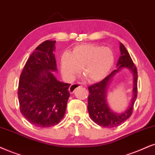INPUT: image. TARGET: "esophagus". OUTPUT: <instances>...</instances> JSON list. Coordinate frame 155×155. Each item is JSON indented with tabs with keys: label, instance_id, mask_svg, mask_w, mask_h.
<instances>
[{
	"label": "esophagus",
	"instance_id": "obj_1",
	"mask_svg": "<svg viewBox=\"0 0 155 155\" xmlns=\"http://www.w3.org/2000/svg\"><path fill=\"white\" fill-rule=\"evenodd\" d=\"M81 86H82V84L81 83L73 84H71V86H70L69 88H68V91H69V92L71 94H73L76 88L79 87H81Z\"/></svg>",
	"mask_w": 155,
	"mask_h": 155
}]
</instances>
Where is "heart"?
Wrapping results in <instances>:
<instances>
[{"label":"heart","instance_id":"heart-1","mask_svg":"<svg viewBox=\"0 0 155 155\" xmlns=\"http://www.w3.org/2000/svg\"><path fill=\"white\" fill-rule=\"evenodd\" d=\"M114 63L110 48L98 44H84L74 47L71 53L61 56V70L68 79H73L82 68L88 81H99L108 75Z\"/></svg>","mask_w":155,"mask_h":155}]
</instances>
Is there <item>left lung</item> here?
I'll list each match as a JSON object with an SVG mask.
<instances>
[{
	"instance_id": "left-lung-1",
	"label": "left lung",
	"mask_w": 155,
	"mask_h": 155,
	"mask_svg": "<svg viewBox=\"0 0 155 155\" xmlns=\"http://www.w3.org/2000/svg\"><path fill=\"white\" fill-rule=\"evenodd\" d=\"M121 56L117 62V69L104 78L102 81L89 86L88 97V111L92 120L101 127L112 128L118 127L132 115L134 101L137 96V70L127 48L120 43ZM131 70L133 74V97L130 105L124 113L119 114L113 112L106 102V91L109 84L114 75L122 68Z\"/></svg>"
}]
</instances>
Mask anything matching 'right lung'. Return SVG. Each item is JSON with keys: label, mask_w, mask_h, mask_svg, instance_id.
I'll use <instances>...</instances> for the list:
<instances>
[{"label": "right lung", "mask_w": 155, "mask_h": 155, "mask_svg": "<svg viewBox=\"0 0 155 155\" xmlns=\"http://www.w3.org/2000/svg\"><path fill=\"white\" fill-rule=\"evenodd\" d=\"M56 41H46L35 49L20 76V111L29 122L38 127L58 124L64 118L70 93V84L58 81L54 54Z\"/></svg>", "instance_id": "add662e5"}]
</instances>
